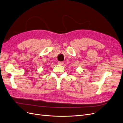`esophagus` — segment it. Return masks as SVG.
I'll list each match as a JSON object with an SVG mask.
<instances>
[{
    "label": "esophagus",
    "mask_w": 123,
    "mask_h": 123,
    "mask_svg": "<svg viewBox=\"0 0 123 123\" xmlns=\"http://www.w3.org/2000/svg\"><path fill=\"white\" fill-rule=\"evenodd\" d=\"M58 64L59 65H63V64H64V63H63V62H60V61H59V62H58Z\"/></svg>",
    "instance_id": "34e87169"
}]
</instances>
